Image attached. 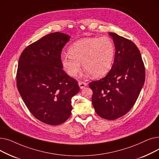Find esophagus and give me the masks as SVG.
Instances as JSON below:
<instances>
[{"label":"esophagus","instance_id":"34e87169","mask_svg":"<svg viewBox=\"0 0 159 159\" xmlns=\"http://www.w3.org/2000/svg\"><path fill=\"white\" fill-rule=\"evenodd\" d=\"M79 86L80 88L82 89L86 86V83L84 82H82V81H79Z\"/></svg>","mask_w":159,"mask_h":159}]
</instances>
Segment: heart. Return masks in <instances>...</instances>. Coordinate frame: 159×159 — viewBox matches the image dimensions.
<instances>
[{
    "instance_id": "b5f03b06",
    "label": "heart",
    "mask_w": 159,
    "mask_h": 159,
    "mask_svg": "<svg viewBox=\"0 0 159 159\" xmlns=\"http://www.w3.org/2000/svg\"><path fill=\"white\" fill-rule=\"evenodd\" d=\"M68 53L61 55V64L70 76L75 77L81 64L93 77H101L111 70L115 57V46L108 37L80 39L72 44Z\"/></svg>"
}]
</instances>
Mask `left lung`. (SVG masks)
Instances as JSON below:
<instances>
[{
    "label": "left lung",
    "mask_w": 159,
    "mask_h": 159,
    "mask_svg": "<svg viewBox=\"0 0 159 159\" xmlns=\"http://www.w3.org/2000/svg\"><path fill=\"white\" fill-rule=\"evenodd\" d=\"M115 47L113 64L106 77L91 82L92 104L97 114L115 120L136 102L145 81V67L139 48L128 39L110 32Z\"/></svg>",
    "instance_id": "1"
}]
</instances>
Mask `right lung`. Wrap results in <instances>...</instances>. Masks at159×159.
I'll return each instance as SVG.
<instances>
[{"instance_id":"add662e5","label":"right lung","mask_w":159,"mask_h":159,"mask_svg":"<svg viewBox=\"0 0 159 159\" xmlns=\"http://www.w3.org/2000/svg\"><path fill=\"white\" fill-rule=\"evenodd\" d=\"M70 38L49 33L25 48L18 63L16 86L24 102L37 119L53 126L68 119L71 98L80 90L61 64L62 50Z\"/></svg>"}]
</instances>
